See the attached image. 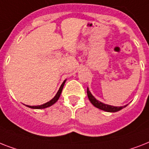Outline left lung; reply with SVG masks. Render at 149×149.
<instances>
[{"label":"left lung","mask_w":149,"mask_h":149,"mask_svg":"<svg viewBox=\"0 0 149 149\" xmlns=\"http://www.w3.org/2000/svg\"><path fill=\"white\" fill-rule=\"evenodd\" d=\"M87 95H88L89 101L91 102V103L93 104L94 106L96 107L97 108H99L101 110L107 111V112H116V111L122 110V108H125L128 105V104H126V105H124V106H112V105H109V104L102 103V102H99L98 100H97L94 97L92 94L91 93V91H89L88 88H87Z\"/></svg>","instance_id":"8db88e82"}]
</instances>
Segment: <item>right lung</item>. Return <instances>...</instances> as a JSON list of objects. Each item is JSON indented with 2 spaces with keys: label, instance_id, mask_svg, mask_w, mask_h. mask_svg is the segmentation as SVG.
Returning <instances> with one entry per match:
<instances>
[{
  "label": "right lung",
  "instance_id": "obj_1",
  "mask_svg": "<svg viewBox=\"0 0 149 149\" xmlns=\"http://www.w3.org/2000/svg\"><path fill=\"white\" fill-rule=\"evenodd\" d=\"M65 81H66V80L64 81V82H63L62 84H61V87H60V88H59L58 91L57 92V94L55 95V96H54V97H53L52 100H50L49 102H46V103H45V104H41V105H34V106H31V105H26V106L28 107V108H33V109H43V108H48V107L53 105V104L58 102V100L59 99L61 94V92H62V90H63V88H64V85H65Z\"/></svg>",
  "mask_w": 149,
  "mask_h": 149
}]
</instances>
